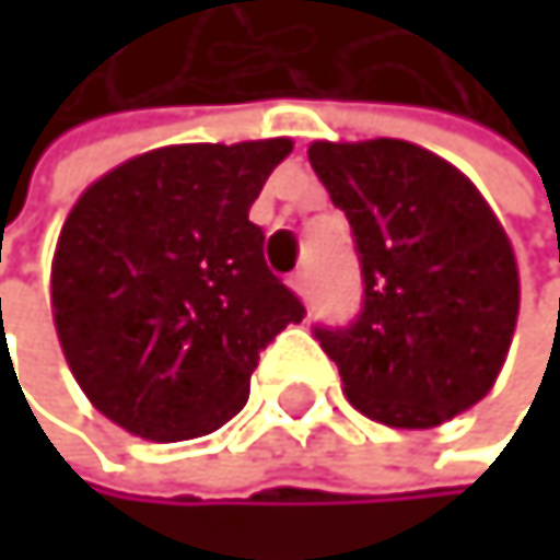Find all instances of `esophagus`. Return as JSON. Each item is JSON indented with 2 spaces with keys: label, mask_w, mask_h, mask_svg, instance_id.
I'll return each instance as SVG.
<instances>
[{
  "label": "esophagus",
  "mask_w": 560,
  "mask_h": 560,
  "mask_svg": "<svg viewBox=\"0 0 560 560\" xmlns=\"http://www.w3.org/2000/svg\"><path fill=\"white\" fill-rule=\"evenodd\" d=\"M289 285H292L295 295H308V275H305V271H295V275L289 278Z\"/></svg>",
  "instance_id": "obj_1"
}]
</instances>
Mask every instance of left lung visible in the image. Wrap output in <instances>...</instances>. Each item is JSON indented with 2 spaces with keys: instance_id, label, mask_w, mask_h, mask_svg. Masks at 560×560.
<instances>
[{
  "instance_id": "left-lung-1",
  "label": "left lung",
  "mask_w": 560,
  "mask_h": 560,
  "mask_svg": "<svg viewBox=\"0 0 560 560\" xmlns=\"http://www.w3.org/2000/svg\"><path fill=\"white\" fill-rule=\"evenodd\" d=\"M308 161L349 218L362 308L315 339L370 420L430 430L483 399L514 339V248L480 190L406 140H315Z\"/></svg>"
}]
</instances>
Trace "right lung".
Here are the masks:
<instances>
[{
  "label": "right lung",
  "mask_w": 560,
  "mask_h": 560,
  "mask_svg": "<svg viewBox=\"0 0 560 560\" xmlns=\"http://www.w3.org/2000/svg\"><path fill=\"white\" fill-rule=\"evenodd\" d=\"M289 154V137L161 147L73 205L52 318L80 389L117 427L158 443L214 433L248 402L258 352L302 322L248 221Z\"/></svg>",
  "instance_id": "add662e5"
}]
</instances>
